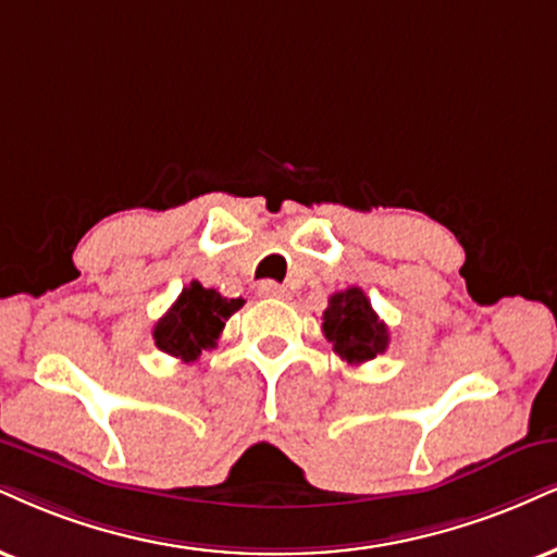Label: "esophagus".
Segmentation results:
<instances>
[{"label":"esophagus","instance_id":"1","mask_svg":"<svg viewBox=\"0 0 557 557\" xmlns=\"http://www.w3.org/2000/svg\"><path fill=\"white\" fill-rule=\"evenodd\" d=\"M258 294H260V297H268V299H284L286 289H284V286H278L276 281H263V284H258Z\"/></svg>","mask_w":557,"mask_h":557}]
</instances>
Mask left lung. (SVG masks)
<instances>
[{"instance_id": "left-lung-1", "label": "left lung", "mask_w": 557, "mask_h": 557, "mask_svg": "<svg viewBox=\"0 0 557 557\" xmlns=\"http://www.w3.org/2000/svg\"><path fill=\"white\" fill-rule=\"evenodd\" d=\"M322 333L333 343V351L348 363L372 361L387 351L389 343L387 325L359 286L333 294L322 312Z\"/></svg>"}]
</instances>
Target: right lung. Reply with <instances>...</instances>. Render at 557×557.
<instances>
[{
  "instance_id": "right-lung-1",
  "label": "right lung",
  "mask_w": 557,
  "mask_h": 557,
  "mask_svg": "<svg viewBox=\"0 0 557 557\" xmlns=\"http://www.w3.org/2000/svg\"><path fill=\"white\" fill-rule=\"evenodd\" d=\"M245 299H226L216 289H203L190 281L175 305L157 320L154 346L183 361H196L206 348H214L224 322L235 314Z\"/></svg>"
}]
</instances>
